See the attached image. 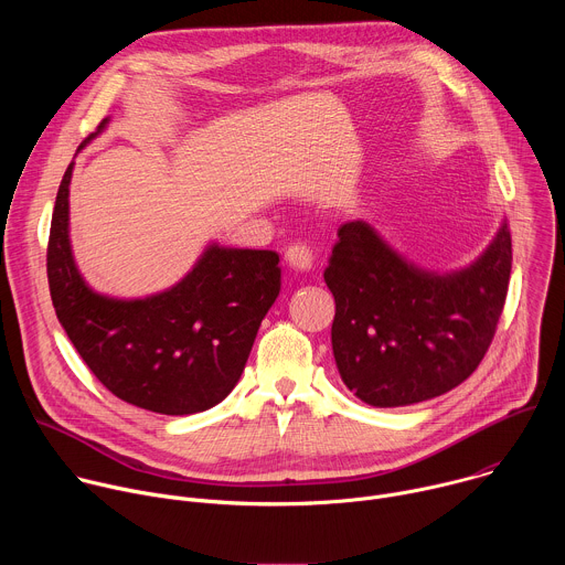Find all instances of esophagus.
Segmentation results:
<instances>
[{
	"label": "esophagus",
	"mask_w": 565,
	"mask_h": 565,
	"mask_svg": "<svg viewBox=\"0 0 565 565\" xmlns=\"http://www.w3.org/2000/svg\"><path fill=\"white\" fill-rule=\"evenodd\" d=\"M286 262L295 270H308L312 266V248L308 244L297 241V244H290L286 248Z\"/></svg>",
	"instance_id": "esophagus-1"
}]
</instances>
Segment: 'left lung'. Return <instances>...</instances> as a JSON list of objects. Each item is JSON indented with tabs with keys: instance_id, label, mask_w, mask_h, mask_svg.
I'll use <instances>...</instances> for the list:
<instances>
[{
	"instance_id": "obj_1",
	"label": "left lung",
	"mask_w": 565,
	"mask_h": 565,
	"mask_svg": "<svg viewBox=\"0 0 565 565\" xmlns=\"http://www.w3.org/2000/svg\"><path fill=\"white\" fill-rule=\"evenodd\" d=\"M324 270L335 297L333 355L366 405L405 407L465 382L486 358L505 306L508 223L473 266L429 275L399 259L362 221L344 223Z\"/></svg>"
}]
</instances>
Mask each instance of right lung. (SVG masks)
I'll return each instance as SVG.
<instances>
[{
  "instance_id": "obj_1",
  "label": "right lung",
  "mask_w": 565,
  "mask_h": 565,
  "mask_svg": "<svg viewBox=\"0 0 565 565\" xmlns=\"http://www.w3.org/2000/svg\"><path fill=\"white\" fill-rule=\"evenodd\" d=\"M71 172L73 163L55 196L46 275L75 351L103 386L134 407L188 416L218 405L244 373L262 319L279 295V255L212 246L168 292L134 301L96 295L71 257Z\"/></svg>"
}]
</instances>
